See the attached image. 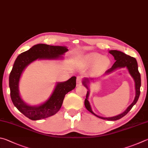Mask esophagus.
Returning <instances> with one entry per match:
<instances>
[{
	"label": "esophagus",
	"mask_w": 148,
	"mask_h": 148,
	"mask_svg": "<svg viewBox=\"0 0 148 148\" xmlns=\"http://www.w3.org/2000/svg\"><path fill=\"white\" fill-rule=\"evenodd\" d=\"M82 76H78L77 77V86H81L82 85Z\"/></svg>",
	"instance_id": "obj_1"
}]
</instances>
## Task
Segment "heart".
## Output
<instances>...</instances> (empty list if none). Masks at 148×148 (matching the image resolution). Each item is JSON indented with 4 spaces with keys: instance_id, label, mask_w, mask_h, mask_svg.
Instances as JSON below:
<instances>
[{
    "instance_id": "1",
    "label": "heart",
    "mask_w": 148,
    "mask_h": 148,
    "mask_svg": "<svg viewBox=\"0 0 148 148\" xmlns=\"http://www.w3.org/2000/svg\"><path fill=\"white\" fill-rule=\"evenodd\" d=\"M100 56L101 54L93 53L87 54L86 58L89 62H94L95 60H97V59L99 58V59H98V60H97L96 63H95V68L98 70H102L107 68L108 66V65H109L110 63V60L107 56H101V58Z\"/></svg>"
}]
</instances>
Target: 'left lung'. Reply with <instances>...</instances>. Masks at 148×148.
<instances>
[{"instance_id": "left-lung-1", "label": "left lung", "mask_w": 148, "mask_h": 148, "mask_svg": "<svg viewBox=\"0 0 148 148\" xmlns=\"http://www.w3.org/2000/svg\"><path fill=\"white\" fill-rule=\"evenodd\" d=\"M109 53L112 54V55L114 56L116 62H114V64H113L112 67L110 68L109 69H108L107 71L105 72V75L109 74L110 73L113 72L114 71H115V70L117 69L122 68V67H126L128 69L129 74H130L131 76L133 77V79L134 81V84H135L136 95H135V97H134L133 102L126 108V110L124 111L123 112L120 114H118L115 116H112V117H108V118L101 117V116H97L92 111V107L90 104V102L88 101V96L90 94L88 84L90 82V81H94V80L96 79H94L84 78L83 81H82V84H83L84 86L88 89L86 99H85V101H84V105H85V107L86 108V109L88 110L89 112L95 115V116H97V117L101 119H103V120H106L108 121H115V120H118L119 119L123 118L124 116H125L131 110V109L133 108V106L136 103L137 101H138L139 98L140 94V86H141V78H140V74L138 69V64H137L136 60L135 58L132 56H129L125 53H123V52L119 51L117 50H110L109 51Z\"/></svg>"}]
</instances>
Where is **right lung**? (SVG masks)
I'll list each match as a JSON object with an SVG mask.
<instances>
[{
  "instance_id": "1",
  "label": "right lung",
  "mask_w": 148,
  "mask_h": 148,
  "mask_svg": "<svg viewBox=\"0 0 148 148\" xmlns=\"http://www.w3.org/2000/svg\"><path fill=\"white\" fill-rule=\"evenodd\" d=\"M67 47L37 44L29 50L23 52L15 60L9 77L10 96L15 107L23 114L32 120H39L55 114L60 109L65 95L76 86V77H72L65 82H57L53 92L49 99L37 106L29 105L22 99L19 85L23 72L28 65L36 60L63 59Z\"/></svg>"
}]
</instances>
